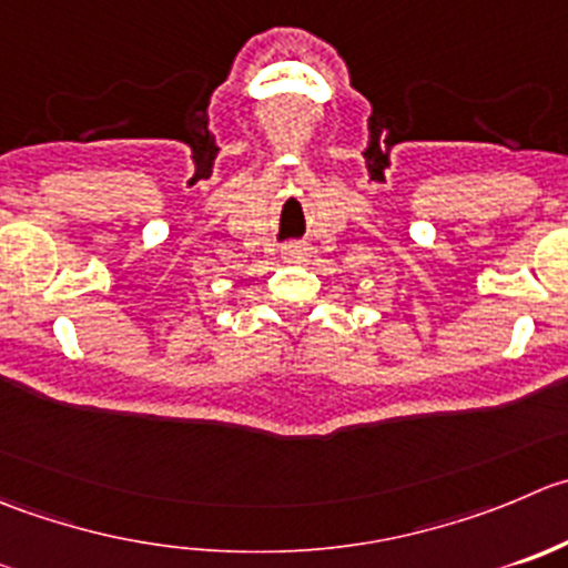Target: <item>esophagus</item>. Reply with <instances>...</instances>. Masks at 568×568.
<instances>
[{
  "label": "esophagus",
  "instance_id": "esophagus-1",
  "mask_svg": "<svg viewBox=\"0 0 568 568\" xmlns=\"http://www.w3.org/2000/svg\"><path fill=\"white\" fill-rule=\"evenodd\" d=\"M283 255L288 257V261H296V257H307V255H311V246H307L305 241H288V244L283 246Z\"/></svg>",
  "mask_w": 568,
  "mask_h": 568
}]
</instances>
